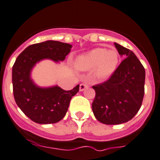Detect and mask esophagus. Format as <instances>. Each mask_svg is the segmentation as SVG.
I'll return each instance as SVG.
<instances>
[{"label": "esophagus", "mask_w": 160, "mask_h": 160, "mask_svg": "<svg viewBox=\"0 0 160 160\" xmlns=\"http://www.w3.org/2000/svg\"><path fill=\"white\" fill-rule=\"evenodd\" d=\"M89 87V85L86 84V83H82V84H80V91H83V90H84V89H86V88H88Z\"/></svg>", "instance_id": "esophagus-1"}]
</instances>
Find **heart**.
Masks as SVG:
<instances>
[{
	"mask_svg": "<svg viewBox=\"0 0 160 160\" xmlns=\"http://www.w3.org/2000/svg\"><path fill=\"white\" fill-rule=\"evenodd\" d=\"M119 62L118 52L115 49L95 48L76 58L75 66L79 71L94 70V76L99 80L109 77L116 70Z\"/></svg>",
	"mask_w": 160,
	"mask_h": 160,
	"instance_id": "obj_1",
	"label": "heart"
}]
</instances>
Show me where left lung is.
<instances>
[{
  "instance_id": "obj_1",
  "label": "left lung",
  "mask_w": 160,
  "mask_h": 160,
  "mask_svg": "<svg viewBox=\"0 0 160 160\" xmlns=\"http://www.w3.org/2000/svg\"><path fill=\"white\" fill-rule=\"evenodd\" d=\"M121 56L127 57L107 81L93 85L94 117L106 125H118L134 118L145 93V71L132 51L114 42Z\"/></svg>"
}]
</instances>
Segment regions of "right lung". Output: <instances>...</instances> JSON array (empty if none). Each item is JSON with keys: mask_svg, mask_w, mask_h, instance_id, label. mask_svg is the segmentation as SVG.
Masks as SVG:
<instances>
[{"mask_svg": "<svg viewBox=\"0 0 160 160\" xmlns=\"http://www.w3.org/2000/svg\"><path fill=\"white\" fill-rule=\"evenodd\" d=\"M71 48V44L48 40L28 46L15 60L12 67L15 100L21 111L34 122H58L67 113L71 98L79 91V84L68 91L58 85L41 88L30 77L31 71L37 62L43 59L55 62L64 61Z\"/></svg>", "mask_w": 160, "mask_h": 160, "instance_id": "right-lung-1", "label": "right lung"}]
</instances>
